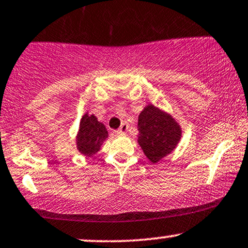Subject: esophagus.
<instances>
[{
	"instance_id": "obj_1",
	"label": "esophagus",
	"mask_w": 248,
	"mask_h": 248,
	"mask_svg": "<svg viewBox=\"0 0 248 248\" xmlns=\"http://www.w3.org/2000/svg\"><path fill=\"white\" fill-rule=\"evenodd\" d=\"M127 130H128V124L124 122V124H122L120 126V128H119V129L117 130V133L118 134H126Z\"/></svg>"
}]
</instances>
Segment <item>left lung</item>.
<instances>
[{"instance_id": "8db88e82", "label": "left lung", "mask_w": 248, "mask_h": 248, "mask_svg": "<svg viewBox=\"0 0 248 248\" xmlns=\"http://www.w3.org/2000/svg\"><path fill=\"white\" fill-rule=\"evenodd\" d=\"M139 142L144 155L158 162L169 155L181 140V128L170 115L150 104L139 117Z\"/></svg>"}]
</instances>
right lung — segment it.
I'll return each mask as SVG.
<instances>
[{"label": "right lung", "instance_id": "obj_1", "mask_svg": "<svg viewBox=\"0 0 248 248\" xmlns=\"http://www.w3.org/2000/svg\"><path fill=\"white\" fill-rule=\"evenodd\" d=\"M108 134L104 124L95 115L84 114L80 121V129L77 137L78 150L87 156H92L101 149L102 143Z\"/></svg>", "mask_w": 248, "mask_h": 248}]
</instances>
